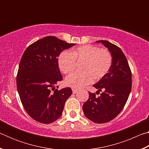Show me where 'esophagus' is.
Returning a JSON list of instances; mask_svg holds the SVG:
<instances>
[{"mask_svg":"<svg viewBox=\"0 0 149 149\" xmlns=\"http://www.w3.org/2000/svg\"><path fill=\"white\" fill-rule=\"evenodd\" d=\"M77 92H78V90H77V89H72V93H73V94H75V93H77Z\"/></svg>","mask_w":149,"mask_h":149,"instance_id":"34e87169","label":"esophagus"}]
</instances>
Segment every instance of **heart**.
<instances>
[{"instance_id": "heart-1", "label": "heart", "mask_w": 149, "mask_h": 149, "mask_svg": "<svg viewBox=\"0 0 149 149\" xmlns=\"http://www.w3.org/2000/svg\"><path fill=\"white\" fill-rule=\"evenodd\" d=\"M76 61L84 62L81 66L84 72L70 74L65 78V83L68 86L79 89L90 84L93 79L99 80L104 77L112 66V56L107 49L86 45L75 48L71 53L62 52L58 58L60 71L65 74L74 71Z\"/></svg>"}]
</instances>
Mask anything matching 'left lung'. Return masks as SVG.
Wrapping results in <instances>:
<instances>
[{"instance_id": "1", "label": "left lung", "mask_w": 149, "mask_h": 149, "mask_svg": "<svg viewBox=\"0 0 149 149\" xmlns=\"http://www.w3.org/2000/svg\"><path fill=\"white\" fill-rule=\"evenodd\" d=\"M109 50L112 56V64L108 74L93 87L98 93H89V98L84 105L83 110L88 119L97 123L110 122L120 114L124 107L132 89V72L127 58L122 50L116 45L100 40Z\"/></svg>"}]
</instances>
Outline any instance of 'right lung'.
Segmentation results:
<instances>
[{"mask_svg": "<svg viewBox=\"0 0 149 149\" xmlns=\"http://www.w3.org/2000/svg\"><path fill=\"white\" fill-rule=\"evenodd\" d=\"M75 45L47 36L30 45L22 55L17 89L24 109L37 122L50 123L61 116L72 91L70 87L55 89L62 80L58 57L62 50Z\"/></svg>", "mask_w": 149, "mask_h": 149, "instance_id": "right-lung-1", "label": "right lung"}]
</instances>
